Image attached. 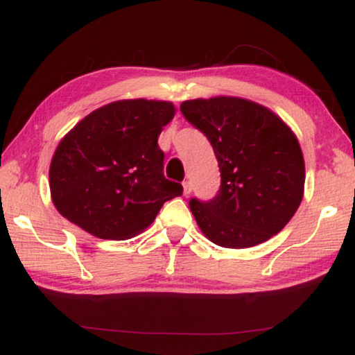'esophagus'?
I'll return each instance as SVG.
<instances>
[{
  "label": "esophagus",
  "mask_w": 355,
  "mask_h": 355,
  "mask_svg": "<svg viewBox=\"0 0 355 355\" xmlns=\"http://www.w3.org/2000/svg\"><path fill=\"white\" fill-rule=\"evenodd\" d=\"M182 187H184V196H186V197L191 196V192H192V184H191V181H184Z\"/></svg>",
  "instance_id": "1"
}]
</instances>
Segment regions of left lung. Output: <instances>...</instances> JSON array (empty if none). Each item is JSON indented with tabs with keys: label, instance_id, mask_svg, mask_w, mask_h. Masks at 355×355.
I'll return each mask as SVG.
<instances>
[{
	"label": "left lung",
	"instance_id": "left-lung-1",
	"mask_svg": "<svg viewBox=\"0 0 355 355\" xmlns=\"http://www.w3.org/2000/svg\"><path fill=\"white\" fill-rule=\"evenodd\" d=\"M181 111L210 140L221 173L213 200L189 203L203 236L226 249H247L278 234L304 197V155L293 129L241 96L186 100Z\"/></svg>",
	"mask_w": 355,
	"mask_h": 355
}]
</instances>
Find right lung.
<instances>
[{
	"label": "right lung",
	"instance_id": "1",
	"mask_svg": "<svg viewBox=\"0 0 355 355\" xmlns=\"http://www.w3.org/2000/svg\"><path fill=\"white\" fill-rule=\"evenodd\" d=\"M176 108L162 100H118L92 111L58 144L50 164L56 210L89 234L137 236L182 186L163 176L158 137Z\"/></svg>",
	"mask_w": 355,
	"mask_h": 355
}]
</instances>
